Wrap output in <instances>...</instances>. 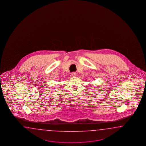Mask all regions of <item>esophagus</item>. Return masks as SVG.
I'll return each mask as SVG.
<instances>
[{"mask_svg": "<svg viewBox=\"0 0 146 146\" xmlns=\"http://www.w3.org/2000/svg\"><path fill=\"white\" fill-rule=\"evenodd\" d=\"M71 75L72 76L75 77V76H76L77 75V73H75V72H73V73H72Z\"/></svg>", "mask_w": 146, "mask_h": 146, "instance_id": "esophagus-1", "label": "esophagus"}]
</instances>
